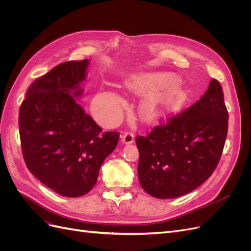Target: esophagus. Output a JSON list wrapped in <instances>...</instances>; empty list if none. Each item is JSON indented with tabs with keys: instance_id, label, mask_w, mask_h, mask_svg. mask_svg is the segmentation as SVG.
I'll use <instances>...</instances> for the list:
<instances>
[{
	"instance_id": "esophagus-1",
	"label": "esophagus",
	"mask_w": 251,
	"mask_h": 251,
	"mask_svg": "<svg viewBox=\"0 0 251 251\" xmlns=\"http://www.w3.org/2000/svg\"><path fill=\"white\" fill-rule=\"evenodd\" d=\"M123 142L125 144H131L134 142V134L131 132H126L123 135Z\"/></svg>"
}]
</instances>
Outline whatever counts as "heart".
Returning <instances> with one entry per match:
<instances>
[{"mask_svg":"<svg viewBox=\"0 0 251 251\" xmlns=\"http://www.w3.org/2000/svg\"><path fill=\"white\" fill-rule=\"evenodd\" d=\"M175 78L166 73H151L142 75L130 81L128 87L133 92L144 95L153 93L172 86ZM176 92H168L151 96L143 104V114L149 119L161 117L164 113L173 108L178 101ZM125 104V100L115 92H104L98 95L95 100V113L105 123H115L120 116V110Z\"/></svg>","mask_w":251,"mask_h":251,"instance_id":"b5f03b06","label":"heart"}]
</instances>
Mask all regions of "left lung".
<instances>
[{"mask_svg":"<svg viewBox=\"0 0 251 251\" xmlns=\"http://www.w3.org/2000/svg\"><path fill=\"white\" fill-rule=\"evenodd\" d=\"M228 112L222 87L212 78L198 101L147 136H137L141 187L159 199L178 198L206 181L222 156Z\"/></svg>","mask_w":251,"mask_h":251,"instance_id":"8db88e82","label":"left lung"}]
</instances>
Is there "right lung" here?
I'll return each mask as SVG.
<instances>
[{"instance_id":"1","label":"right lung","mask_w":251,"mask_h":251,"mask_svg":"<svg viewBox=\"0 0 251 251\" xmlns=\"http://www.w3.org/2000/svg\"><path fill=\"white\" fill-rule=\"evenodd\" d=\"M88 59L53 68L29 87L19 113L21 147L28 170L64 197H80L95 185L119 134L102 132L76 101Z\"/></svg>"}]
</instances>
